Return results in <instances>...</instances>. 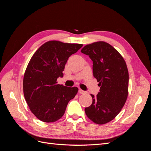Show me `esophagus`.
Listing matches in <instances>:
<instances>
[{"mask_svg": "<svg viewBox=\"0 0 151 151\" xmlns=\"http://www.w3.org/2000/svg\"><path fill=\"white\" fill-rule=\"evenodd\" d=\"M79 93L80 94H84V93H86V91H83V90H82V89H81L79 90Z\"/></svg>", "mask_w": 151, "mask_h": 151, "instance_id": "esophagus-1", "label": "esophagus"}]
</instances>
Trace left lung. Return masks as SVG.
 Returning <instances> with one entry per match:
<instances>
[{
    "label": "left lung",
    "mask_w": 151,
    "mask_h": 151,
    "mask_svg": "<svg viewBox=\"0 0 151 151\" xmlns=\"http://www.w3.org/2000/svg\"><path fill=\"white\" fill-rule=\"evenodd\" d=\"M93 61V76L99 83V92L91 94L93 103L85 108L89 119L96 124L113 120L124 106L129 91V71L117 50L104 42L87 45L81 50Z\"/></svg>",
    "instance_id": "obj_1"
}]
</instances>
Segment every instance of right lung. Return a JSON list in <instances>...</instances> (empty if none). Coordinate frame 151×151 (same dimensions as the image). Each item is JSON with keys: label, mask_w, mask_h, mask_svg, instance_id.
<instances>
[{"label": "right lung", "mask_w": 151, "mask_h": 151, "mask_svg": "<svg viewBox=\"0 0 151 151\" xmlns=\"http://www.w3.org/2000/svg\"><path fill=\"white\" fill-rule=\"evenodd\" d=\"M82 44L49 41L34 53L26 69L23 93L30 110L41 121H57L64 115L68 103L77 94V87L57 84L68 57Z\"/></svg>", "instance_id": "right-lung-1"}]
</instances>
